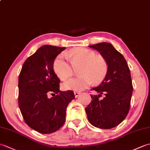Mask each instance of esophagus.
I'll use <instances>...</instances> for the list:
<instances>
[{"label":"esophagus","instance_id":"1","mask_svg":"<svg viewBox=\"0 0 150 150\" xmlns=\"http://www.w3.org/2000/svg\"><path fill=\"white\" fill-rule=\"evenodd\" d=\"M74 94H75V97H77L79 95V94H81V92H79V91H75L74 92Z\"/></svg>","mask_w":150,"mask_h":150}]
</instances>
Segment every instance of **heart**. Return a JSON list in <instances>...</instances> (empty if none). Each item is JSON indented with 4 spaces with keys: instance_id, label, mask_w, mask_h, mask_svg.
Masks as SVG:
<instances>
[{
    "instance_id": "obj_1",
    "label": "heart",
    "mask_w": 150,
    "mask_h": 150,
    "mask_svg": "<svg viewBox=\"0 0 150 150\" xmlns=\"http://www.w3.org/2000/svg\"><path fill=\"white\" fill-rule=\"evenodd\" d=\"M78 68H80V77L65 82L62 85L64 90L80 91L88 88L93 82L99 83L107 75L108 62L104 56L96 55L94 51L78 47L70 50L67 55L60 54L53 64L54 71L64 81L71 78L74 74L75 69Z\"/></svg>"
}]
</instances>
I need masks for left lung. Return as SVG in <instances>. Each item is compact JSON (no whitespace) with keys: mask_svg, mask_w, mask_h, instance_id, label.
<instances>
[{"mask_svg":"<svg viewBox=\"0 0 150 150\" xmlns=\"http://www.w3.org/2000/svg\"><path fill=\"white\" fill-rule=\"evenodd\" d=\"M97 50L108 62L107 75L97 87L98 95H91V102L85 108L89 122L101 129L119 125L128 115L133 93L131 73L124 56L108 42L89 46ZM103 94V100L99 98Z\"/></svg>","mask_w":150,"mask_h":150,"instance_id":"obj_1","label":"left lung"}]
</instances>
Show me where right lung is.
<instances>
[{
    "instance_id": "right-lung-1",
    "label": "right lung",
    "mask_w": 150,
    "mask_h": 150,
    "mask_svg": "<svg viewBox=\"0 0 150 150\" xmlns=\"http://www.w3.org/2000/svg\"><path fill=\"white\" fill-rule=\"evenodd\" d=\"M66 48L44 45L24 62L18 77V106L30 128L44 134L57 131L66 119V108L75 98L73 91L60 90L53 71L56 57ZM53 94L51 98L48 95Z\"/></svg>"
}]
</instances>
